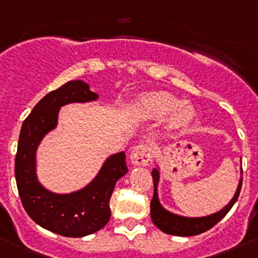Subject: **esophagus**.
I'll use <instances>...</instances> for the list:
<instances>
[{"label":"esophagus","instance_id":"34e87169","mask_svg":"<svg viewBox=\"0 0 258 258\" xmlns=\"http://www.w3.org/2000/svg\"><path fill=\"white\" fill-rule=\"evenodd\" d=\"M154 151L153 147L149 146V144L142 143L139 146H137L136 148L132 151L131 153V159L134 164L137 166H148L153 161Z\"/></svg>","mask_w":258,"mask_h":258}]
</instances>
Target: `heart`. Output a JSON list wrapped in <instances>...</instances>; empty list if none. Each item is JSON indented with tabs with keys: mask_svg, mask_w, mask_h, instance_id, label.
Segmentation results:
<instances>
[{
	"mask_svg": "<svg viewBox=\"0 0 258 258\" xmlns=\"http://www.w3.org/2000/svg\"><path fill=\"white\" fill-rule=\"evenodd\" d=\"M137 111L146 117L161 119L172 112L170 125L181 127L192 121L195 112L190 106H181V100L167 92H151L146 94L137 101Z\"/></svg>",
	"mask_w": 258,
	"mask_h": 258,
	"instance_id": "obj_1",
	"label": "heart"
}]
</instances>
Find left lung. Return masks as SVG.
I'll return each mask as SVG.
<instances>
[{
  "label": "left lung",
  "mask_w": 258,
  "mask_h": 258,
  "mask_svg": "<svg viewBox=\"0 0 258 258\" xmlns=\"http://www.w3.org/2000/svg\"><path fill=\"white\" fill-rule=\"evenodd\" d=\"M241 175H243V171H241ZM152 177H153L154 183V192L153 198L151 200V217L152 222L154 223L158 229L162 232L167 233V234L172 235H180V237H190V235H198L201 233L207 232L210 228L214 227L218 222L223 219L227 215V213L232 209L234 203L237 201L239 192H241L242 181L243 178L241 177L239 185H238L237 191H235L234 198L230 200L229 204L225 208H223L220 212L215 213V214L208 215V217L203 218H185L180 217V215L172 214V213L164 210L161 207L158 201V196H157V183H158V170L154 168L152 171Z\"/></svg>",
  "instance_id": "left-lung-1"
}]
</instances>
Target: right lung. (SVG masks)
<instances>
[{
	"instance_id": "add662e5",
	"label": "right lung",
	"mask_w": 258,
	"mask_h": 258,
	"mask_svg": "<svg viewBox=\"0 0 258 258\" xmlns=\"http://www.w3.org/2000/svg\"><path fill=\"white\" fill-rule=\"evenodd\" d=\"M97 99L82 81H70L43 97L23 122L15 158V177L21 203L29 217L40 227L64 235L85 237L109 222L110 198L115 183L127 172L124 152L105 162L99 175L83 190L67 195L49 192L36 180L35 152L38 144L57 125L59 107L70 102Z\"/></svg>"
}]
</instances>
